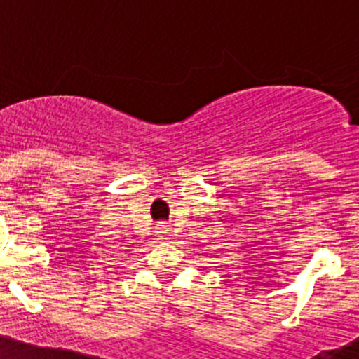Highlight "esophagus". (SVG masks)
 <instances>
[{
  "instance_id": "34e87169",
  "label": "esophagus",
  "mask_w": 359,
  "mask_h": 359,
  "mask_svg": "<svg viewBox=\"0 0 359 359\" xmlns=\"http://www.w3.org/2000/svg\"><path fill=\"white\" fill-rule=\"evenodd\" d=\"M156 233H158V236L161 238V240H166V238H168V234H170V227L168 226H158Z\"/></svg>"
}]
</instances>
